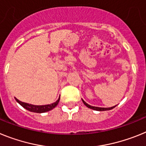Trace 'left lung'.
<instances>
[{
    "label": "left lung",
    "mask_w": 146,
    "mask_h": 146,
    "mask_svg": "<svg viewBox=\"0 0 146 146\" xmlns=\"http://www.w3.org/2000/svg\"><path fill=\"white\" fill-rule=\"evenodd\" d=\"M82 101H83L84 104L86 106H87L88 108L90 109H92L93 110H96V111H106V110H112L113 108H115L116 106H111V107H109V108H104V107H97V106H90V105H89L88 104H87L85 101H84L82 99Z\"/></svg>",
    "instance_id": "1"
}]
</instances>
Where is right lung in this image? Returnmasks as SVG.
I'll return each instance as SVG.
<instances>
[{
  "mask_svg": "<svg viewBox=\"0 0 146 146\" xmlns=\"http://www.w3.org/2000/svg\"><path fill=\"white\" fill-rule=\"evenodd\" d=\"M59 99H60V97L59 98V99L57 101L53 104H50L48 105H40V106H37V105L29 104L25 103V102H22V101H19L18 99H17L15 98V100L17 101V103L20 104L23 108H25L26 110H29L30 111H32V112H36V113H43V112H46V111H48L50 110H53V109L55 108L56 106H57V104H59Z\"/></svg>",
  "mask_w": 146,
  "mask_h": 146,
  "instance_id": "add662e5",
  "label": "right lung"
}]
</instances>
